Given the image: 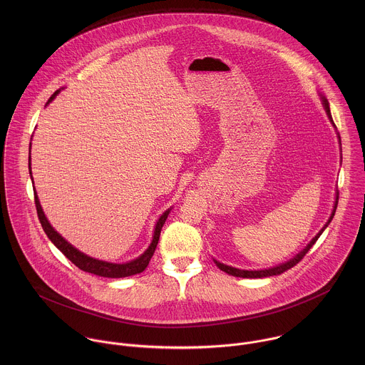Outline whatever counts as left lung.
Returning <instances> with one entry per match:
<instances>
[{
    "instance_id": "1",
    "label": "left lung",
    "mask_w": 365,
    "mask_h": 365,
    "mask_svg": "<svg viewBox=\"0 0 365 365\" xmlns=\"http://www.w3.org/2000/svg\"><path fill=\"white\" fill-rule=\"evenodd\" d=\"M322 101H323V106H324V109H326V112H327V116L330 118V120L333 122V119H331V113H330V108H329V103H327V100L324 98V97H322ZM337 204H339V194L336 195V204H334V209H333V212H331V216H330V219L327 220V223L324 225V227L314 236L312 239V242L299 253V255H297L292 260L287 261V262H284V264H281V265H277V267H272V268H268V269H259V271H247V269H239V268H233V267H229V265H225V264H222V262H219V261H215V264L222 269V271H225V272H227V274H230V275H235V277H242V278H264V277H271V275H278V274H281V272H284V271H287V269H289V268H292L294 265H297L299 261L302 260L304 257H305V255L311 250V247H312L313 245L316 243V240L319 239V236L323 233V230L327 227V225L330 223V220L333 219V216H334V213H336V208H337Z\"/></svg>"
}]
</instances>
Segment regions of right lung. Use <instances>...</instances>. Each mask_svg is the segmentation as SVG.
Wrapping results in <instances>:
<instances>
[{
    "instance_id": "add662e5",
    "label": "right lung",
    "mask_w": 365,
    "mask_h": 365,
    "mask_svg": "<svg viewBox=\"0 0 365 365\" xmlns=\"http://www.w3.org/2000/svg\"><path fill=\"white\" fill-rule=\"evenodd\" d=\"M58 94V90L53 94L52 97L49 98L48 104L52 101L53 98ZM29 174H31V178H32V173H31V157H29ZM35 191V190H34ZM35 207H36V212H38V217H39V222L45 230V233L48 235V237L52 240L53 245L68 259L71 261L74 265H77L80 269L86 271V272H91V274H96V275H100V277H106V278H123V277H129V275H135V274H139L142 271H145V268L149 265V261L155 255V250H156L157 243H158V237H160V232H161V227L170 213V209L165 210L160 219L157 220L156 229H155V236H153V240L149 246V249L140 256L138 257L136 260L129 261V262H125V264H113V262H106V261L96 260L93 257H88L86 256L84 253L78 252L76 247H73L68 242H66L54 229L51 226V223L48 222L42 207L39 204V200H38V195H36V191H35Z\"/></svg>"
}]
</instances>
